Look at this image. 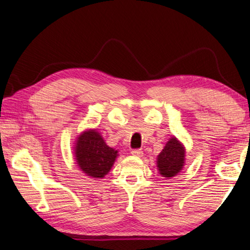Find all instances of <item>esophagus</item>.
Masks as SVG:
<instances>
[{"instance_id": "obj_1", "label": "esophagus", "mask_w": 250, "mask_h": 250, "mask_svg": "<svg viewBox=\"0 0 250 250\" xmlns=\"http://www.w3.org/2000/svg\"><path fill=\"white\" fill-rule=\"evenodd\" d=\"M130 153H132V155H134V156H137V157H141L143 155V152L141 149H133Z\"/></svg>"}]
</instances>
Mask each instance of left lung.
Listing matches in <instances>:
<instances>
[{"instance_id":"left-lung-1","label":"left lung","mask_w":250,"mask_h":250,"mask_svg":"<svg viewBox=\"0 0 250 250\" xmlns=\"http://www.w3.org/2000/svg\"><path fill=\"white\" fill-rule=\"evenodd\" d=\"M185 164V147L176 137L169 138L157 156V168L163 177L170 178L183 169Z\"/></svg>"}]
</instances>
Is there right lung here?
I'll return each instance as SVG.
<instances>
[{
  "label": "right lung",
  "instance_id": "add662e5",
  "mask_svg": "<svg viewBox=\"0 0 250 250\" xmlns=\"http://www.w3.org/2000/svg\"><path fill=\"white\" fill-rule=\"evenodd\" d=\"M75 159L81 170L93 178H103L114 165L117 150L106 145L96 129H88L77 137Z\"/></svg>",
  "mask_w": 250,
  "mask_h": 250
}]
</instances>
